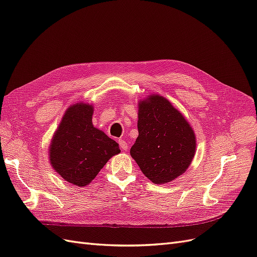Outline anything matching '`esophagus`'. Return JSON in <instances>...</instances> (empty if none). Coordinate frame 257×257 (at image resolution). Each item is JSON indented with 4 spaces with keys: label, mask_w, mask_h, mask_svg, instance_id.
<instances>
[{
    "label": "esophagus",
    "mask_w": 257,
    "mask_h": 257,
    "mask_svg": "<svg viewBox=\"0 0 257 257\" xmlns=\"http://www.w3.org/2000/svg\"><path fill=\"white\" fill-rule=\"evenodd\" d=\"M119 145H120L121 150H123V151L127 150V144L125 141H123V139H119Z\"/></svg>",
    "instance_id": "obj_1"
}]
</instances>
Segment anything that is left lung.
Wrapping results in <instances>:
<instances>
[{
  "label": "left lung",
  "instance_id": "left-lung-1",
  "mask_svg": "<svg viewBox=\"0 0 257 257\" xmlns=\"http://www.w3.org/2000/svg\"><path fill=\"white\" fill-rule=\"evenodd\" d=\"M137 127L130 153L150 181L165 184L186 172L196 152V136L167 98L151 94L139 100Z\"/></svg>",
  "mask_w": 257,
  "mask_h": 257
}]
</instances>
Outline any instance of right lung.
<instances>
[{
    "mask_svg": "<svg viewBox=\"0 0 257 257\" xmlns=\"http://www.w3.org/2000/svg\"><path fill=\"white\" fill-rule=\"evenodd\" d=\"M94 108L87 103L69 106L49 145V163L65 181L85 186L113 155L120 153L119 144L94 127Z\"/></svg>",
    "mask_w": 257,
    "mask_h": 257,
    "instance_id": "obj_1",
    "label": "right lung"
}]
</instances>
